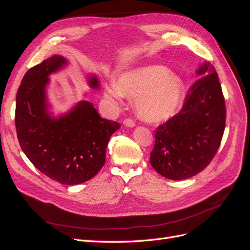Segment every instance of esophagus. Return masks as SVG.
I'll list each match as a JSON object with an SVG mask.
<instances>
[{"label":"esophagus","instance_id":"34e87169","mask_svg":"<svg viewBox=\"0 0 250 250\" xmlns=\"http://www.w3.org/2000/svg\"><path fill=\"white\" fill-rule=\"evenodd\" d=\"M123 123H124V125H125V126H127V127H133V126L135 125L134 121H133L132 119H130V118H127V119H125Z\"/></svg>","mask_w":250,"mask_h":250}]
</instances>
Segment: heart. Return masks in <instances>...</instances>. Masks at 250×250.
Wrapping results in <instances>:
<instances>
[{"label": "heart", "mask_w": 250, "mask_h": 250, "mask_svg": "<svg viewBox=\"0 0 250 250\" xmlns=\"http://www.w3.org/2000/svg\"><path fill=\"white\" fill-rule=\"evenodd\" d=\"M185 85L178 75L168 72L164 65L151 64L121 75L116 85H108L105 97L116 101L123 95L137 98L139 116L156 122L171 117L181 102Z\"/></svg>", "instance_id": "b5f03b06"}]
</instances>
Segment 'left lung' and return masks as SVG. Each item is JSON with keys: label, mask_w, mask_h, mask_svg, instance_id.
<instances>
[{"label": "left lung", "mask_w": 250, "mask_h": 250, "mask_svg": "<svg viewBox=\"0 0 250 250\" xmlns=\"http://www.w3.org/2000/svg\"><path fill=\"white\" fill-rule=\"evenodd\" d=\"M197 74L200 78L188 90L180 111L155 130L150 163L172 180L190 178L206 169L225 129V101L215 67L204 63Z\"/></svg>", "instance_id": "left-lung-1"}]
</instances>
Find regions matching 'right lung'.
Returning a JSON list of instances; mask_svg holds the SVG:
<instances>
[{"label": "right lung", "mask_w": 250, "mask_h": 250, "mask_svg": "<svg viewBox=\"0 0 250 250\" xmlns=\"http://www.w3.org/2000/svg\"><path fill=\"white\" fill-rule=\"evenodd\" d=\"M66 60L54 55L31 67L17 94L16 128L21 150L44 175L62 185H79L93 178L105 164L111 134L121 125L101 118L94 105L81 101L70 112L52 118L46 100L48 76ZM92 87H99L95 76Z\"/></svg>", "instance_id": "obj_1"}]
</instances>
